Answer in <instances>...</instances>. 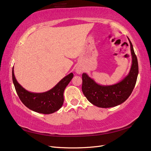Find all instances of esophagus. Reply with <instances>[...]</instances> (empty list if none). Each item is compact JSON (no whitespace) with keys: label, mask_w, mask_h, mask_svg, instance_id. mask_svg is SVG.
<instances>
[{"label":"esophagus","mask_w":151,"mask_h":151,"mask_svg":"<svg viewBox=\"0 0 151 151\" xmlns=\"http://www.w3.org/2000/svg\"><path fill=\"white\" fill-rule=\"evenodd\" d=\"M76 72H77V74H81V73L83 72V68L81 67H76Z\"/></svg>","instance_id":"1"}]
</instances>
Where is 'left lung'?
<instances>
[{
	"instance_id": "obj_1",
	"label": "left lung",
	"mask_w": 151,
	"mask_h": 151,
	"mask_svg": "<svg viewBox=\"0 0 151 151\" xmlns=\"http://www.w3.org/2000/svg\"><path fill=\"white\" fill-rule=\"evenodd\" d=\"M132 63L130 72L120 83L110 86H101L83 73L82 91L88 101L99 108H111L123 103L134 90L139 74L138 61L130 40Z\"/></svg>"
}]
</instances>
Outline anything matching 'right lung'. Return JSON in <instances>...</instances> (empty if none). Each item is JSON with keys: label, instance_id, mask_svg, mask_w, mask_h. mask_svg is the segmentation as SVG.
<instances>
[{"label": "right lung", "instance_id": "obj_1", "mask_svg": "<svg viewBox=\"0 0 151 151\" xmlns=\"http://www.w3.org/2000/svg\"><path fill=\"white\" fill-rule=\"evenodd\" d=\"M12 81L16 93L22 103L25 106L35 112L43 114H50L58 111L63 103V92L67 86L74 77L70 73L59 82L53 88L47 92L35 93L29 92L18 83L12 71Z\"/></svg>", "mask_w": 151, "mask_h": 151}]
</instances>
